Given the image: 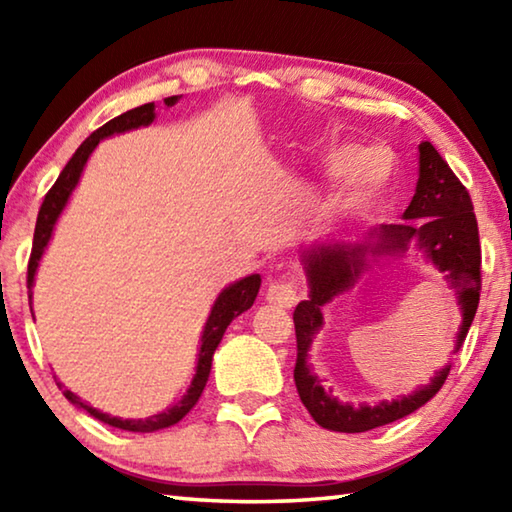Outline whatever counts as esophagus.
Wrapping results in <instances>:
<instances>
[{
  "instance_id": "esophagus-1",
  "label": "esophagus",
  "mask_w": 512,
  "mask_h": 512,
  "mask_svg": "<svg viewBox=\"0 0 512 512\" xmlns=\"http://www.w3.org/2000/svg\"><path fill=\"white\" fill-rule=\"evenodd\" d=\"M298 298L300 296H298L296 282L287 280V277H284V280L271 282V284H268V289H266V302H268V305H275V307H282V309L296 307Z\"/></svg>"
}]
</instances>
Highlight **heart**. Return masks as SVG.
<instances>
[{
	"label": "heart",
	"mask_w": 512,
	"mask_h": 512,
	"mask_svg": "<svg viewBox=\"0 0 512 512\" xmlns=\"http://www.w3.org/2000/svg\"><path fill=\"white\" fill-rule=\"evenodd\" d=\"M352 160H354L352 149H336V151L329 153L327 164H329V169H332V171H343ZM372 194H375V189H359V192L350 194L348 203L350 205H361V203H366Z\"/></svg>",
	"instance_id": "b5f03b06"
}]
</instances>
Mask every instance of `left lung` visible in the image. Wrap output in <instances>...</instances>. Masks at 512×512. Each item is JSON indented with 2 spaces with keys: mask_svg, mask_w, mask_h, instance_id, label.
Wrapping results in <instances>:
<instances>
[{
  "mask_svg": "<svg viewBox=\"0 0 512 512\" xmlns=\"http://www.w3.org/2000/svg\"><path fill=\"white\" fill-rule=\"evenodd\" d=\"M402 219H406V223H391L370 230L363 241H325V244H314L302 253L309 282V300H302L293 311L298 341L293 379H296L302 404L323 429L361 433L400 420L427 404L445 384L449 368H452L445 366L436 372L431 384L418 388L411 395L397 397L393 402H379L375 406L343 404L320 386V379L307 366L309 345L323 325L320 307H325L334 296L352 289L359 282L361 273L368 268V255H397L415 246L427 255L440 273H445V280L456 291L458 305L463 311L454 352L463 345L476 307H479L481 244L472 198L431 142L420 144V178L415 185L413 201L406 207Z\"/></svg>",
  "mask_w": 512,
  "mask_h": 512,
  "instance_id": "left-lung-1",
  "label": "left lung"
}]
</instances>
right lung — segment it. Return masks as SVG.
I'll use <instances>...</instances> for the list:
<instances>
[{
  "mask_svg": "<svg viewBox=\"0 0 512 512\" xmlns=\"http://www.w3.org/2000/svg\"><path fill=\"white\" fill-rule=\"evenodd\" d=\"M176 101H178V97L164 99L167 106H173ZM153 119H155L153 103H144V106H140V108H133V110L124 112V115L110 119L108 124H103L101 128H97V131H94L88 137V140H85L79 146V149H76V153L72 155V160L65 164V169L60 171V176L54 183V187L49 189L45 201H42V205H40L36 232H33V248H31V257H29V268H27L29 289L33 287V277H36L38 262H40V257H42V253H45V248L49 244L51 232H54V225L58 221V216H60V212H63V207L67 205L69 194L74 192L76 183H79L83 167H85V162H88L90 153L97 149V144L103 140V137L131 131V128L149 126ZM259 284H262V277L248 275V277H244V280L230 284L228 289H223L221 296L216 298L214 307H212V314H210V318H207L205 329H203L201 352H198L196 375L192 379V386L187 388V395L183 397V400H180L176 406H171V409L162 411L158 415H151V418H146V420H121V418H112V415H108V413H101L97 409H92L88 402H83L81 397H76L72 391L63 388L60 381H58V388H63V395L67 397L69 402L76 404L83 411H88L97 420L110 424V427H117V429H124V431H140V433H151V431L171 427V424L180 422L189 411L194 409V404L198 402V397H201L203 388L207 384V377H210L214 350L219 348L225 329H228L232 320H235L239 314H244L246 309L253 307V302L257 298V291H259Z\"/></svg>",
  "mask_w": 512,
  "mask_h": 512,
  "instance_id": "1",
  "label": "right lung"
}]
</instances>
